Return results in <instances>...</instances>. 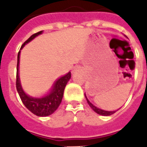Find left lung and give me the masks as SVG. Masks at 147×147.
<instances>
[{"label":"left lung","instance_id":"8db88e82","mask_svg":"<svg viewBox=\"0 0 147 147\" xmlns=\"http://www.w3.org/2000/svg\"><path fill=\"white\" fill-rule=\"evenodd\" d=\"M85 96H86V95H85ZM86 101H87L88 105L91 107V109H92L94 111H96V113L98 114V115H103V116H109V115H113V114L115 112V111H104V110H102V109H98L97 107L94 106L92 103L90 102V101L88 100V98H86Z\"/></svg>","mask_w":147,"mask_h":147}]
</instances>
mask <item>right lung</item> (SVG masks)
<instances>
[{
    "instance_id": "obj_1",
    "label": "right lung",
    "mask_w": 147,
    "mask_h": 147,
    "mask_svg": "<svg viewBox=\"0 0 147 147\" xmlns=\"http://www.w3.org/2000/svg\"><path fill=\"white\" fill-rule=\"evenodd\" d=\"M42 32V31H40L30 36L23 43V45L21 46L20 49H23V47L26 43L32 40L35 37L40 35ZM19 61H20V51H19L18 55H17L16 86V90H17V92L19 93V96L21 98V101L23 102L24 105L29 109V111H31L32 113H33L34 115H36L37 116L45 117V116H49L52 113H54L56 111V109L59 107L61 102L63 95H64V88H65L68 80H70V77H71L70 72L67 74L66 75H64V77H61L59 80H57L55 82L51 92L48 96L40 98H32L30 96L26 95V93L23 92V90H22V87H21L20 78H19L18 76Z\"/></svg>"
}]
</instances>
